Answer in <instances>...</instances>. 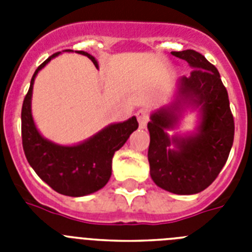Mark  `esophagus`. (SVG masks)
<instances>
[{"label": "esophagus", "instance_id": "esophagus-1", "mask_svg": "<svg viewBox=\"0 0 252 252\" xmlns=\"http://www.w3.org/2000/svg\"><path fill=\"white\" fill-rule=\"evenodd\" d=\"M136 117H137V120H139L140 127L145 128L146 124H148V121H149L148 110H145V108H141V110H139L136 112Z\"/></svg>", "mask_w": 252, "mask_h": 252}]
</instances>
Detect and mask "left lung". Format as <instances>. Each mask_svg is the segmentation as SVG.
Returning a JSON list of instances; mask_svg holds the SVG:
<instances>
[{"label":"left lung","mask_w":252,"mask_h":252,"mask_svg":"<svg viewBox=\"0 0 252 252\" xmlns=\"http://www.w3.org/2000/svg\"><path fill=\"white\" fill-rule=\"evenodd\" d=\"M171 54L194 69L189 77L180 79L177 102L151 115L148 124L150 175L164 190L195 194L211 186L226 164L233 144L235 121L217 68L192 49L171 51ZM183 103L201 106L202 124L195 137L173 138L177 150L170 151L172 141L165 130L174 126L175 111Z\"/></svg>","instance_id":"8db88e82"}]
</instances>
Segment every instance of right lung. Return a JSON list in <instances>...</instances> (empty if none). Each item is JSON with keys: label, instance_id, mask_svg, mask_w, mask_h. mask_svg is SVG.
Masks as SVG:
<instances>
[{"label": "right lung", "instance_id": "obj_1", "mask_svg": "<svg viewBox=\"0 0 252 252\" xmlns=\"http://www.w3.org/2000/svg\"><path fill=\"white\" fill-rule=\"evenodd\" d=\"M64 51H72L70 49ZM97 62L86 51H78ZM55 53L40 64L31 78L21 110L22 148L31 168L55 192L69 197H82L103 188L111 178L112 158L121 149L131 133L139 127L136 117L121 124L110 125L90 140L75 146H60L44 139L36 130L31 116V94L35 77Z\"/></svg>", "mask_w": 252, "mask_h": 252}]
</instances>
